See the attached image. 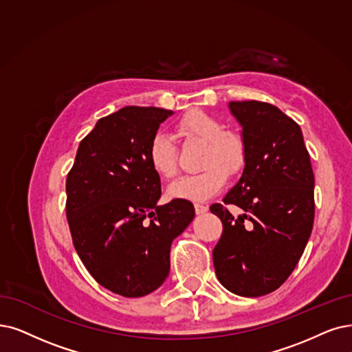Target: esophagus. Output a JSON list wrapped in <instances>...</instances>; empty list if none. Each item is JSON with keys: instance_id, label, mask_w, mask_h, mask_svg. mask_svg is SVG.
I'll return each instance as SVG.
<instances>
[{"instance_id": "1", "label": "esophagus", "mask_w": 352, "mask_h": 352, "mask_svg": "<svg viewBox=\"0 0 352 352\" xmlns=\"http://www.w3.org/2000/svg\"><path fill=\"white\" fill-rule=\"evenodd\" d=\"M206 210H208V205L195 204V212H196V214H205Z\"/></svg>"}]
</instances>
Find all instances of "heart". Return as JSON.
I'll return each mask as SVG.
<instances>
[{"label": "heart", "mask_w": 352, "mask_h": 352, "mask_svg": "<svg viewBox=\"0 0 352 352\" xmlns=\"http://www.w3.org/2000/svg\"><path fill=\"white\" fill-rule=\"evenodd\" d=\"M176 133L204 144L198 175L185 176L168 188L173 198L201 202L217 195L227 184V173L235 176L247 163V144L243 135L223 130V124L202 109H190L176 122ZM147 162L153 172L163 179L177 173V148L168 135L156 133L147 147Z\"/></svg>", "instance_id": "obj_1"}]
</instances>
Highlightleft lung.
<instances>
[{
	"instance_id": "8db88e82",
	"label": "left lung",
	"mask_w": 352,
	"mask_h": 352,
	"mask_svg": "<svg viewBox=\"0 0 352 352\" xmlns=\"http://www.w3.org/2000/svg\"><path fill=\"white\" fill-rule=\"evenodd\" d=\"M243 125L247 163L238 184L210 212L222 222L212 257L219 282L244 298L282 286L299 263L314 228L315 177L296 121L261 101H232ZM245 214L234 219L226 208Z\"/></svg>"
}]
</instances>
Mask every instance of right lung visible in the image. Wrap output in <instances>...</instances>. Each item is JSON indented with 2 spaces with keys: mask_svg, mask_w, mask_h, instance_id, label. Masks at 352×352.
<instances>
[{
  "mask_svg": "<svg viewBox=\"0 0 352 352\" xmlns=\"http://www.w3.org/2000/svg\"><path fill=\"white\" fill-rule=\"evenodd\" d=\"M173 112L125 107L96 122L66 177L72 243L98 283L124 298L156 290L170 269V245L195 217L186 199L157 205L160 176L147 147Z\"/></svg>",
  "mask_w": 352,
  "mask_h": 352,
  "instance_id": "add662e5",
  "label": "right lung"
}]
</instances>
